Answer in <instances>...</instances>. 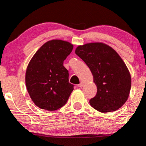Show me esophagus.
Instances as JSON below:
<instances>
[{
	"instance_id": "obj_1",
	"label": "esophagus",
	"mask_w": 146,
	"mask_h": 146,
	"mask_svg": "<svg viewBox=\"0 0 146 146\" xmlns=\"http://www.w3.org/2000/svg\"><path fill=\"white\" fill-rule=\"evenodd\" d=\"M79 87H80V88H81V87H83V83H82V82H81L80 84H79V85H78Z\"/></svg>"
}]
</instances>
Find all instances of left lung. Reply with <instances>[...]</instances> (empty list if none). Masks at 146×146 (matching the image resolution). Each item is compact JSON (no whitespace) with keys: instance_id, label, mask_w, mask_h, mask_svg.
Masks as SVG:
<instances>
[{"instance_id":"obj_1","label":"left lung","mask_w":146,"mask_h":146,"mask_svg":"<svg viewBox=\"0 0 146 146\" xmlns=\"http://www.w3.org/2000/svg\"><path fill=\"white\" fill-rule=\"evenodd\" d=\"M76 54L91 70L98 88L90 105L102 113L116 111L126 103L131 85L126 65L115 50L102 43H86Z\"/></svg>"}]
</instances>
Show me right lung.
I'll return each instance as SVG.
<instances>
[{
	"label": "right lung",
	"instance_id": "add662e5",
	"mask_svg": "<svg viewBox=\"0 0 146 146\" xmlns=\"http://www.w3.org/2000/svg\"><path fill=\"white\" fill-rule=\"evenodd\" d=\"M73 49L68 42H46L31 60L25 74L28 93L40 108L54 111L63 106L74 90L63 61Z\"/></svg>",
	"mask_w": 146,
	"mask_h": 146
}]
</instances>
